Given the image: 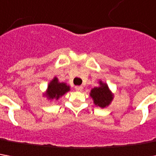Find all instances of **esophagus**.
<instances>
[{"instance_id":"esophagus-1","label":"esophagus","mask_w":156,"mask_h":156,"mask_svg":"<svg viewBox=\"0 0 156 156\" xmlns=\"http://www.w3.org/2000/svg\"><path fill=\"white\" fill-rule=\"evenodd\" d=\"M75 88H76V91H79V92H80V91H82V89H83V87H82V86H76Z\"/></svg>"}]
</instances>
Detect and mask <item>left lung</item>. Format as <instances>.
<instances>
[{
    "label": "left lung",
    "instance_id": "1",
    "mask_svg": "<svg viewBox=\"0 0 156 156\" xmlns=\"http://www.w3.org/2000/svg\"><path fill=\"white\" fill-rule=\"evenodd\" d=\"M90 96L93 98L95 105L101 108L109 105L113 99V95L109 90L108 86L102 81H100V87H94L91 90Z\"/></svg>",
    "mask_w": 156,
    "mask_h": 156
}]
</instances>
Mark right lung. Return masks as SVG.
<instances>
[{"instance_id":"obj_1","label":"right lung","mask_w":156,"mask_h":156,"mask_svg":"<svg viewBox=\"0 0 156 156\" xmlns=\"http://www.w3.org/2000/svg\"><path fill=\"white\" fill-rule=\"evenodd\" d=\"M68 91H69V87L66 85L64 82H59L57 78L55 77L48 86L45 96L49 98V100H58Z\"/></svg>"}]
</instances>
